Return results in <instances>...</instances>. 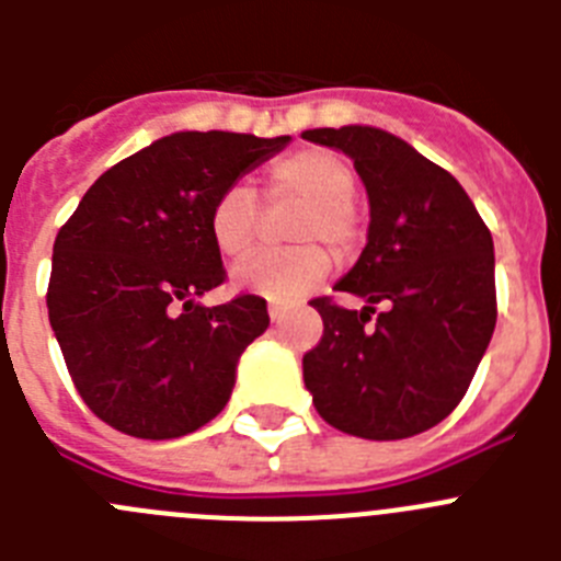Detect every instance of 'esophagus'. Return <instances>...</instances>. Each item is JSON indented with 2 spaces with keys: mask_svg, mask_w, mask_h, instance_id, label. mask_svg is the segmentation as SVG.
Returning a JSON list of instances; mask_svg holds the SVG:
<instances>
[{
  "mask_svg": "<svg viewBox=\"0 0 561 561\" xmlns=\"http://www.w3.org/2000/svg\"><path fill=\"white\" fill-rule=\"evenodd\" d=\"M284 317H286V306L270 304V320H272V323H280Z\"/></svg>",
  "mask_w": 561,
  "mask_h": 561,
  "instance_id": "34e87169",
  "label": "esophagus"
}]
</instances>
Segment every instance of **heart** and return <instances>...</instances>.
<instances>
[{
	"label": "heart",
	"mask_w": 561,
	"mask_h": 561,
	"mask_svg": "<svg viewBox=\"0 0 561 561\" xmlns=\"http://www.w3.org/2000/svg\"><path fill=\"white\" fill-rule=\"evenodd\" d=\"M266 191L275 202H297L291 241L304 247L284 252H257L232 270L238 291L266 297L275 304H295L329 275V255L348 252L356 241V173L340 153L304 148L275 162L266 176ZM257 196L247 185H230L213 202L207 230L225 257H241L252 250L257 232Z\"/></svg>",
	"instance_id": "1"
}]
</instances>
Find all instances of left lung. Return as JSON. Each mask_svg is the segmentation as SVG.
Returning <instances> with one entry per match:
<instances>
[{
	"label": "left lung",
	"instance_id": "left-lung-1",
	"mask_svg": "<svg viewBox=\"0 0 561 561\" xmlns=\"http://www.w3.org/2000/svg\"><path fill=\"white\" fill-rule=\"evenodd\" d=\"M304 140L351 157L370 205L368 244L334 284L365 306L311 300L325 329L304 356L306 390L342 433L410 438L458 408L489 348L492 232L453 173L385 128H311ZM376 302L386 306L379 316Z\"/></svg>",
	"mask_w": 561,
	"mask_h": 561
}]
</instances>
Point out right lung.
<instances>
[{"label": "right lung", "mask_w": 561, "mask_h": 561, "mask_svg": "<svg viewBox=\"0 0 561 561\" xmlns=\"http://www.w3.org/2000/svg\"><path fill=\"white\" fill-rule=\"evenodd\" d=\"M291 137L173 131L83 193L53 247L47 309L78 393L108 427L180 438L225 410L266 300L205 306L225 280L213 202Z\"/></svg>", "instance_id": "1"}]
</instances>
